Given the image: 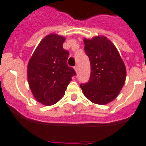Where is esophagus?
Listing matches in <instances>:
<instances>
[{
	"label": "esophagus",
	"instance_id": "1",
	"mask_svg": "<svg viewBox=\"0 0 146 146\" xmlns=\"http://www.w3.org/2000/svg\"><path fill=\"white\" fill-rule=\"evenodd\" d=\"M74 70H75V71L77 73V72H78V66H75L74 67Z\"/></svg>",
	"mask_w": 146,
	"mask_h": 146
}]
</instances>
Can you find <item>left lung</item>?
<instances>
[{"label":"left lung","instance_id":"1","mask_svg":"<svg viewBox=\"0 0 146 146\" xmlns=\"http://www.w3.org/2000/svg\"><path fill=\"white\" fill-rule=\"evenodd\" d=\"M91 74L89 81L80 84L83 94L91 102L106 105L113 100L126 79V68L119 52L105 36L84 39Z\"/></svg>","mask_w":146,"mask_h":146}]
</instances>
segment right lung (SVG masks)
Returning <instances> with one entry per match:
<instances>
[{"label":"right lung","mask_w":146,"mask_h":146,"mask_svg":"<svg viewBox=\"0 0 146 146\" xmlns=\"http://www.w3.org/2000/svg\"><path fill=\"white\" fill-rule=\"evenodd\" d=\"M65 38L57 34L46 36L35 48L27 65L29 86L35 100L44 106L57 103L76 75L67 63L69 52L62 47Z\"/></svg>","instance_id":"right-lung-1"}]
</instances>
